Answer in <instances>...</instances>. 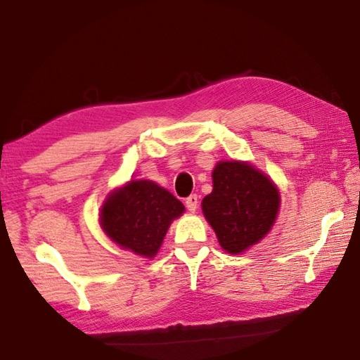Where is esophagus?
<instances>
[{"mask_svg":"<svg viewBox=\"0 0 360 360\" xmlns=\"http://www.w3.org/2000/svg\"><path fill=\"white\" fill-rule=\"evenodd\" d=\"M186 207L191 212L197 211V207H198V197H197V195H191V197L186 198Z\"/></svg>","mask_w":360,"mask_h":360,"instance_id":"obj_1","label":"esophagus"}]
</instances>
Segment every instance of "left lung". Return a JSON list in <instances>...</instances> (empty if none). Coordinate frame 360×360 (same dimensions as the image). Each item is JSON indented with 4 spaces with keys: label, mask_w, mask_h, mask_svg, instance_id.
Listing matches in <instances>:
<instances>
[{
    "label": "left lung",
    "mask_w": 360,
    "mask_h": 360,
    "mask_svg": "<svg viewBox=\"0 0 360 360\" xmlns=\"http://www.w3.org/2000/svg\"><path fill=\"white\" fill-rule=\"evenodd\" d=\"M201 209L220 247L240 255L272 230L280 192L269 176L252 163L221 160L214 168L212 192L202 198Z\"/></svg>",
    "instance_id": "left-lung-1"
}]
</instances>
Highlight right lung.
Returning a JSON list of instances; mask_svg holds the SVG:
<instances>
[{
  "label": "right lung",
  "mask_w": 360,
  "mask_h": 360,
  "mask_svg": "<svg viewBox=\"0 0 360 360\" xmlns=\"http://www.w3.org/2000/svg\"><path fill=\"white\" fill-rule=\"evenodd\" d=\"M184 211V205L154 181L130 179L108 193L99 221L110 240L124 250L154 258L172 221Z\"/></svg>",
  "instance_id": "1"
}]
</instances>
